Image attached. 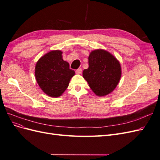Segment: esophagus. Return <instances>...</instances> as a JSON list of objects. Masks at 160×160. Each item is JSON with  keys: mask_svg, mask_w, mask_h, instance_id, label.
Returning <instances> with one entry per match:
<instances>
[{"mask_svg": "<svg viewBox=\"0 0 160 160\" xmlns=\"http://www.w3.org/2000/svg\"><path fill=\"white\" fill-rule=\"evenodd\" d=\"M75 72H76L77 74H81V72H82V69L79 68L78 69H77V70L75 71Z\"/></svg>", "mask_w": 160, "mask_h": 160, "instance_id": "34e87169", "label": "esophagus"}]
</instances>
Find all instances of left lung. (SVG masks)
Segmentation results:
<instances>
[{
    "label": "left lung",
    "mask_w": 160,
    "mask_h": 160,
    "mask_svg": "<svg viewBox=\"0 0 160 160\" xmlns=\"http://www.w3.org/2000/svg\"><path fill=\"white\" fill-rule=\"evenodd\" d=\"M89 67L83 71V78L98 96L111 93L118 85L122 68L119 61L108 51L97 49L89 56Z\"/></svg>",
    "instance_id": "obj_1"
}]
</instances>
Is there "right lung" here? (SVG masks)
<instances>
[{
  "mask_svg": "<svg viewBox=\"0 0 160 160\" xmlns=\"http://www.w3.org/2000/svg\"><path fill=\"white\" fill-rule=\"evenodd\" d=\"M62 52L51 51L37 62L35 74L38 85L45 93L52 98L61 96L68 88L75 71L62 59Z\"/></svg>",
  "mask_w": 160,
  "mask_h": 160,
  "instance_id": "obj_1",
  "label": "right lung"
}]
</instances>
